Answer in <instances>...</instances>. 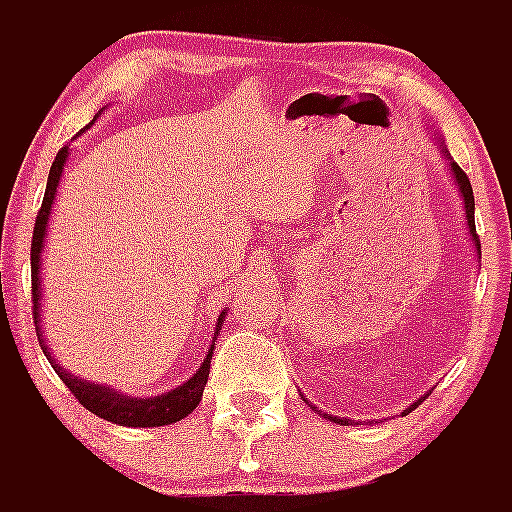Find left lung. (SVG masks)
Here are the masks:
<instances>
[{
	"label": "left lung",
	"instance_id": "1",
	"mask_svg": "<svg viewBox=\"0 0 512 512\" xmlns=\"http://www.w3.org/2000/svg\"><path fill=\"white\" fill-rule=\"evenodd\" d=\"M451 171H454V179H456V184H459V189H461V197H464V207H467L469 233H472V241H474V246H477V253L482 256V243H479L477 228H474V192H472V184H469V176L464 174V171H461V166L454 164V161H451ZM418 405H420V400L413 402V405H410L405 413H410V410L418 408ZM333 420H336V423H348V420H341V418H333Z\"/></svg>",
	"mask_w": 512,
	"mask_h": 512
}]
</instances>
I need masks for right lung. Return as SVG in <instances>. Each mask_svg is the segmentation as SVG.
I'll list each match as a JSON object with an SVG mask.
<instances>
[{
  "mask_svg": "<svg viewBox=\"0 0 512 512\" xmlns=\"http://www.w3.org/2000/svg\"><path fill=\"white\" fill-rule=\"evenodd\" d=\"M66 158H69V146H63L61 151L56 153V161L51 166V174H48V187H45L43 194V205L38 210V220H35L33 228V246H30V277H33V320H35V330H38V341L43 343L40 338V253H43V241H45V225H48V217H51V205L53 197H56L58 189V179L63 174V164H66ZM223 318L225 312L217 320V328H223ZM215 348V343H212ZM212 348L207 359L202 361L200 372L194 374L189 382H184L182 387H176V390L166 392V395L151 397V400H138V397H122L115 395L110 387H99V384H89L79 377H71L56 364L53 359H48L56 369V374L61 377V382L66 384L71 390V395L89 410V413L99 415V418L110 420V423L117 425H128V428H153V425H169L176 423V420L187 418L202 400V390H205L207 377H210V359H212ZM43 354L48 356V348L43 343Z\"/></svg>",
  "mask_w": 512,
  "mask_h": 512,
  "instance_id": "add662e5",
  "label": "right lung"
}]
</instances>
